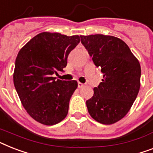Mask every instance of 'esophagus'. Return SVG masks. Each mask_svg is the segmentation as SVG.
I'll use <instances>...</instances> for the list:
<instances>
[{
	"label": "esophagus",
	"instance_id": "esophagus-1",
	"mask_svg": "<svg viewBox=\"0 0 153 153\" xmlns=\"http://www.w3.org/2000/svg\"><path fill=\"white\" fill-rule=\"evenodd\" d=\"M84 84H83V83H81V82H79L78 83V86H79V88H82V87H84Z\"/></svg>",
	"mask_w": 153,
	"mask_h": 153
}]
</instances>
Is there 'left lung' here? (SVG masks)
I'll return each instance as SVG.
<instances>
[{"label": "left lung", "instance_id": "obj_1", "mask_svg": "<svg viewBox=\"0 0 153 153\" xmlns=\"http://www.w3.org/2000/svg\"><path fill=\"white\" fill-rule=\"evenodd\" d=\"M81 42L97 67L101 68L102 82L86 100L88 111L98 123L110 125L130 111L140 89L141 66L128 45L114 36L81 35Z\"/></svg>", "mask_w": 153, "mask_h": 153}]
</instances>
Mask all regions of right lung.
Listing matches in <instances>:
<instances>
[{
    "label": "right lung",
    "instance_id": "right-lung-1",
    "mask_svg": "<svg viewBox=\"0 0 153 153\" xmlns=\"http://www.w3.org/2000/svg\"><path fill=\"white\" fill-rule=\"evenodd\" d=\"M79 42V35L42 32L19 52L13 74L15 88L26 111L40 123L55 125L68 115L78 82L54 76L63 71L69 53Z\"/></svg>",
    "mask_w": 153,
    "mask_h": 153
}]
</instances>
